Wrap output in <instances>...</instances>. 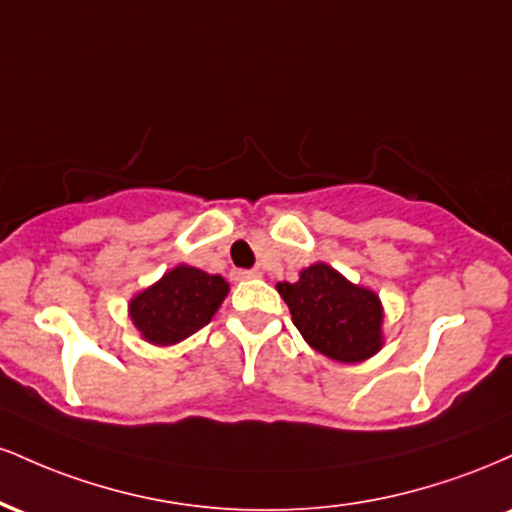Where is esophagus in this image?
Masks as SVG:
<instances>
[{"label":"esophagus","mask_w":512,"mask_h":512,"mask_svg":"<svg viewBox=\"0 0 512 512\" xmlns=\"http://www.w3.org/2000/svg\"><path fill=\"white\" fill-rule=\"evenodd\" d=\"M257 276H262L260 269H233V272H231V279H233V281L257 279Z\"/></svg>","instance_id":"esophagus-1"}]
</instances>
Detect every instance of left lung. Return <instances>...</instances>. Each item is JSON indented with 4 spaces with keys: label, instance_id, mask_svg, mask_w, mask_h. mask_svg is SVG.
<instances>
[{
    "label": "left lung",
    "instance_id": "obj_1",
    "mask_svg": "<svg viewBox=\"0 0 512 512\" xmlns=\"http://www.w3.org/2000/svg\"><path fill=\"white\" fill-rule=\"evenodd\" d=\"M293 325L322 356L361 363L383 349V303L378 293L351 284L330 264L315 262L301 279L276 284Z\"/></svg>",
    "mask_w": 512,
    "mask_h": 512
}]
</instances>
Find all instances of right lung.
I'll use <instances>...</instances> for the list:
<instances>
[{
	"instance_id": "right-lung-1",
	"label": "right lung",
	"mask_w": 512,
	"mask_h": 512,
	"mask_svg": "<svg viewBox=\"0 0 512 512\" xmlns=\"http://www.w3.org/2000/svg\"><path fill=\"white\" fill-rule=\"evenodd\" d=\"M226 293L223 276L178 264L129 301V317L146 342L170 346L209 325Z\"/></svg>"
}]
</instances>
